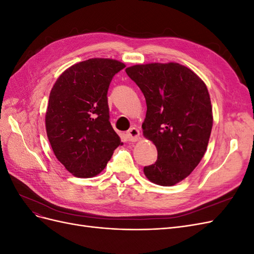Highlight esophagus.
<instances>
[{
    "label": "esophagus",
    "instance_id": "esophagus-1",
    "mask_svg": "<svg viewBox=\"0 0 254 254\" xmlns=\"http://www.w3.org/2000/svg\"><path fill=\"white\" fill-rule=\"evenodd\" d=\"M126 135H127L128 141H130V142H135V141L141 139V137H140V131L135 127L130 128L128 131H127Z\"/></svg>",
    "mask_w": 254,
    "mask_h": 254
}]
</instances>
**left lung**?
I'll list each match as a JSON object with an SVG mask.
<instances>
[{
  "label": "left lung",
  "mask_w": 254,
  "mask_h": 254,
  "mask_svg": "<svg viewBox=\"0 0 254 254\" xmlns=\"http://www.w3.org/2000/svg\"><path fill=\"white\" fill-rule=\"evenodd\" d=\"M126 73L146 99L143 135L156 145L158 159L144 167L149 181L172 187L200 162L213 126L210 94L203 80L177 63L135 64Z\"/></svg>",
  "instance_id": "left-lung-1"
}]
</instances>
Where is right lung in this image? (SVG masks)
Returning <instances> with one entry per match:
<instances>
[{
  "mask_svg": "<svg viewBox=\"0 0 254 254\" xmlns=\"http://www.w3.org/2000/svg\"><path fill=\"white\" fill-rule=\"evenodd\" d=\"M125 66L109 58L84 60L66 68L51 90L47 134L59 162L75 177L103 172L123 144L109 122L107 93L113 76Z\"/></svg>",
  "mask_w": 254,
  "mask_h": 254,
  "instance_id": "1",
  "label": "right lung"
}]
</instances>
